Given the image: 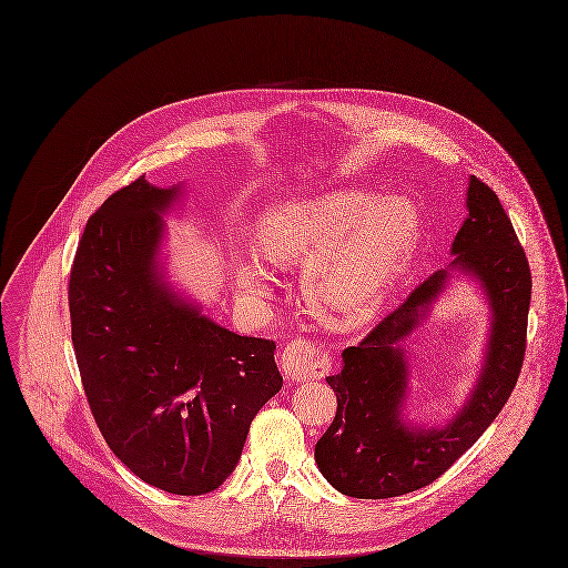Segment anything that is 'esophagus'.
<instances>
[{"label": "esophagus", "instance_id": "obj_1", "mask_svg": "<svg viewBox=\"0 0 568 568\" xmlns=\"http://www.w3.org/2000/svg\"><path fill=\"white\" fill-rule=\"evenodd\" d=\"M332 368L329 355L314 342H290L281 355V371L292 382L323 377Z\"/></svg>", "mask_w": 568, "mask_h": 568}]
</instances>
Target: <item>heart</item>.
<instances>
[{
	"instance_id": "obj_1",
	"label": "heart",
	"mask_w": 568,
	"mask_h": 568,
	"mask_svg": "<svg viewBox=\"0 0 568 568\" xmlns=\"http://www.w3.org/2000/svg\"><path fill=\"white\" fill-rule=\"evenodd\" d=\"M422 211L408 195L375 197L362 191L270 211L258 226V254L272 265H305L310 307L341 327L368 323L422 241ZM245 303L263 305L274 287L258 256L234 263Z\"/></svg>"
}]
</instances>
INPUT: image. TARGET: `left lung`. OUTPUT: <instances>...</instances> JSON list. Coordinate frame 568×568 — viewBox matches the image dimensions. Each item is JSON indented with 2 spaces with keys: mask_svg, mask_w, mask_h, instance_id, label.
<instances>
[{
  "mask_svg": "<svg viewBox=\"0 0 568 568\" xmlns=\"http://www.w3.org/2000/svg\"><path fill=\"white\" fill-rule=\"evenodd\" d=\"M467 217L454 236L453 263L428 276L357 346L342 351L327 382L338 397L329 430L316 444L323 476L355 498H393L437 480L471 448L507 404L525 357L531 272L496 193L469 175ZM476 282L490 307L477 384L448 425L405 422L409 363L405 341L453 277Z\"/></svg>",
  "mask_w": 568,
  "mask_h": 568,
  "instance_id": "obj_1",
  "label": "left lung"
}]
</instances>
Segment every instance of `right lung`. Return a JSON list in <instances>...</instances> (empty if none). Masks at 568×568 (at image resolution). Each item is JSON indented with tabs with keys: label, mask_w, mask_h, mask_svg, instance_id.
Listing matches in <instances>:
<instances>
[{
	"label": "right lung",
	"mask_w": 568,
	"mask_h": 568,
	"mask_svg": "<svg viewBox=\"0 0 568 568\" xmlns=\"http://www.w3.org/2000/svg\"><path fill=\"white\" fill-rule=\"evenodd\" d=\"M182 184L142 178L90 217L70 272L72 344L112 453L178 496L215 491L236 467L254 415L283 377L276 344L202 314L160 258Z\"/></svg>",
	"instance_id": "add662e5"
}]
</instances>
